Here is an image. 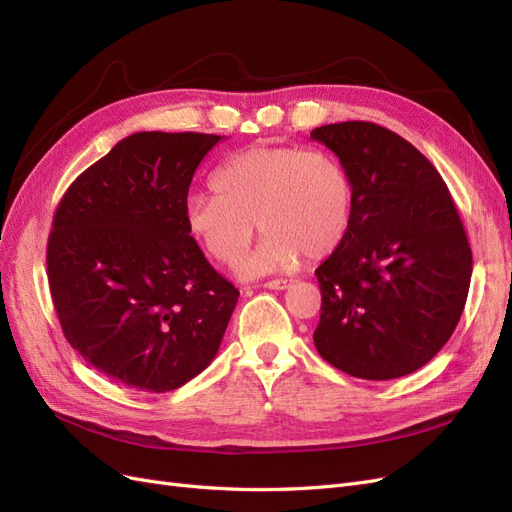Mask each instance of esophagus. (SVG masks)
<instances>
[{"label":"esophagus","mask_w":512,"mask_h":512,"mask_svg":"<svg viewBox=\"0 0 512 512\" xmlns=\"http://www.w3.org/2000/svg\"><path fill=\"white\" fill-rule=\"evenodd\" d=\"M288 286H290V280H269L265 284V288H269V290H286Z\"/></svg>","instance_id":"esophagus-1"}]
</instances>
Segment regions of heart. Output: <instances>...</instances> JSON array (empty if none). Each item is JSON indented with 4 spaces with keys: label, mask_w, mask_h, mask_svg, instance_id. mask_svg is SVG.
Returning <instances> with one entry per match:
<instances>
[{
    "label": "heart",
    "mask_w": 512,
    "mask_h": 512,
    "mask_svg": "<svg viewBox=\"0 0 512 512\" xmlns=\"http://www.w3.org/2000/svg\"><path fill=\"white\" fill-rule=\"evenodd\" d=\"M211 194L185 200L190 235L220 265H235L252 245L256 222L265 235L241 262L243 277H258L327 258L346 237L354 188L344 164L327 151L258 145L222 162Z\"/></svg>",
    "instance_id": "obj_1"
}]
</instances>
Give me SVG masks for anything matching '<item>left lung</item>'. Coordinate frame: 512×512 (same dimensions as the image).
<instances>
[{"label": "left lung", "instance_id": "8db88e82", "mask_svg": "<svg viewBox=\"0 0 512 512\" xmlns=\"http://www.w3.org/2000/svg\"><path fill=\"white\" fill-rule=\"evenodd\" d=\"M312 138L354 188L346 237L316 269V350L354 378L408 376L448 342L468 299L472 250L451 192L421 151L378 123H329Z\"/></svg>", "mask_w": 512, "mask_h": 512}]
</instances>
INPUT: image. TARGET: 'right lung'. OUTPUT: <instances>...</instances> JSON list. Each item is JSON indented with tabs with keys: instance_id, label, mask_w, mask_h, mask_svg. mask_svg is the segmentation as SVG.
<instances>
[{
	"instance_id": "1",
	"label": "right lung",
	"mask_w": 512,
	"mask_h": 512,
	"mask_svg": "<svg viewBox=\"0 0 512 512\" xmlns=\"http://www.w3.org/2000/svg\"><path fill=\"white\" fill-rule=\"evenodd\" d=\"M218 134L136 132L76 177L55 211L46 271L70 346L100 374L175 391L220 350L239 290L185 226Z\"/></svg>"
}]
</instances>
